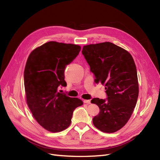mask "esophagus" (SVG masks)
Instances as JSON below:
<instances>
[{
	"label": "esophagus",
	"mask_w": 160,
	"mask_h": 160,
	"mask_svg": "<svg viewBox=\"0 0 160 160\" xmlns=\"http://www.w3.org/2000/svg\"><path fill=\"white\" fill-rule=\"evenodd\" d=\"M83 102H84L85 104H91V100H83Z\"/></svg>",
	"instance_id": "34e87169"
}]
</instances>
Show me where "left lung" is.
I'll return each instance as SVG.
<instances>
[{"mask_svg":"<svg viewBox=\"0 0 160 160\" xmlns=\"http://www.w3.org/2000/svg\"><path fill=\"white\" fill-rule=\"evenodd\" d=\"M94 82L105 85L107 98H95L100 112L92 122L104 132H114L127 123L135 108L138 82L135 62L129 52L110 42L89 44L82 48Z\"/></svg>","mask_w":160,"mask_h":160,"instance_id":"left-lung-1","label":"left lung"}]
</instances>
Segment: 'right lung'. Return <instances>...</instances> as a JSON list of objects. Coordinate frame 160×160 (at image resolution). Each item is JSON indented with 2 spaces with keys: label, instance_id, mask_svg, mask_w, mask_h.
Here are the masks:
<instances>
[{
  "label": "right lung",
  "instance_id": "right-lung-1",
  "mask_svg": "<svg viewBox=\"0 0 160 160\" xmlns=\"http://www.w3.org/2000/svg\"><path fill=\"white\" fill-rule=\"evenodd\" d=\"M81 47L50 41L29 54L24 70L27 103L36 121L48 131L66 129L76 108L83 104L78 98L58 92L66 87L64 70L78 56Z\"/></svg>",
  "mask_w": 160,
  "mask_h": 160
}]
</instances>
